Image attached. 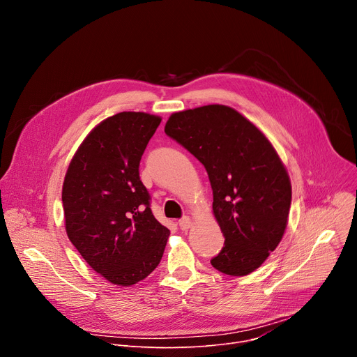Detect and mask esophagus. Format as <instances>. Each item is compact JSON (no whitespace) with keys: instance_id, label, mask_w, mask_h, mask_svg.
<instances>
[{"instance_id":"1","label":"esophagus","mask_w":357,"mask_h":357,"mask_svg":"<svg viewBox=\"0 0 357 357\" xmlns=\"http://www.w3.org/2000/svg\"><path fill=\"white\" fill-rule=\"evenodd\" d=\"M178 223H179V227H181L182 230H188V229L192 226V220H190V218H189V216L182 218Z\"/></svg>"}]
</instances>
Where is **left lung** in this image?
<instances>
[{"label":"left lung","instance_id":"obj_1","mask_svg":"<svg viewBox=\"0 0 357 357\" xmlns=\"http://www.w3.org/2000/svg\"><path fill=\"white\" fill-rule=\"evenodd\" d=\"M165 134L206 168L213 215L225 247L211 260L223 274L257 270L280 244L291 206V182L267 137L231 107L209 105L174 113Z\"/></svg>","mask_w":357,"mask_h":357}]
</instances>
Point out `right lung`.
<instances>
[{
	"instance_id": "1",
	"label": "right lung",
	"mask_w": 357,
	"mask_h": 357,
	"mask_svg": "<svg viewBox=\"0 0 357 357\" xmlns=\"http://www.w3.org/2000/svg\"><path fill=\"white\" fill-rule=\"evenodd\" d=\"M161 117L123 112L96 126L63 181L69 240L107 281L130 287L160 264L169 230L151 212L139 161Z\"/></svg>"
}]
</instances>
